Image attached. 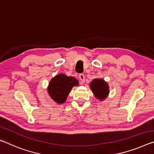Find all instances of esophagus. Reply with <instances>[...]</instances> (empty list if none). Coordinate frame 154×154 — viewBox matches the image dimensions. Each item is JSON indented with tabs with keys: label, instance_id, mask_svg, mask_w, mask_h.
Here are the masks:
<instances>
[{
	"label": "esophagus",
	"instance_id": "esophagus-1",
	"mask_svg": "<svg viewBox=\"0 0 154 154\" xmlns=\"http://www.w3.org/2000/svg\"><path fill=\"white\" fill-rule=\"evenodd\" d=\"M79 80L80 82H81V84H84L85 82V76L84 74H80L79 75Z\"/></svg>",
	"mask_w": 154,
	"mask_h": 154
}]
</instances>
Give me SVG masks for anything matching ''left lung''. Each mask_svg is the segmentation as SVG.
<instances>
[{"instance_id":"left-lung-1","label":"left lung","mask_w":154,"mask_h":154,"mask_svg":"<svg viewBox=\"0 0 154 154\" xmlns=\"http://www.w3.org/2000/svg\"><path fill=\"white\" fill-rule=\"evenodd\" d=\"M90 88L95 97L100 100L106 98L109 93V87L103 79H94L90 83Z\"/></svg>"}]
</instances>
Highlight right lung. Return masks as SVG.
I'll return each instance as SVG.
<instances>
[{
  "mask_svg": "<svg viewBox=\"0 0 154 154\" xmlns=\"http://www.w3.org/2000/svg\"><path fill=\"white\" fill-rule=\"evenodd\" d=\"M78 84V81L73 77L60 74L53 78L50 82L48 88V94L55 102L62 103L65 102L72 88Z\"/></svg>",
  "mask_w": 154,
  "mask_h": 154,
  "instance_id": "obj_1",
  "label": "right lung"
}]
</instances>
